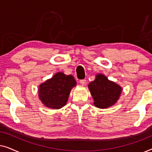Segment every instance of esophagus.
I'll list each match as a JSON object with an SVG mask.
<instances>
[{
  "label": "esophagus",
  "instance_id": "34e87169",
  "mask_svg": "<svg viewBox=\"0 0 152 152\" xmlns=\"http://www.w3.org/2000/svg\"><path fill=\"white\" fill-rule=\"evenodd\" d=\"M80 83L81 84V85H82V86H85V85H86V80H80Z\"/></svg>",
  "mask_w": 152,
  "mask_h": 152
}]
</instances>
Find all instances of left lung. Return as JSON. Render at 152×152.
Wrapping results in <instances>:
<instances>
[{"mask_svg":"<svg viewBox=\"0 0 152 152\" xmlns=\"http://www.w3.org/2000/svg\"><path fill=\"white\" fill-rule=\"evenodd\" d=\"M88 89L94 100L93 104L99 109H107L115 104L122 91L120 85L100 73L97 74L95 80L89 83Z\"/></svg>","mask_w":152,"mask_h":152,"instance_id":"obj_1","label":"left lung"}]
</instances>
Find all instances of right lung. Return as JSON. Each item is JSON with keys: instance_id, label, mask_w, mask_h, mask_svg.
Instances as JSON below:
<instances>
[{"instance_id": "obj_1", "label": "right lung", "mask_w": 152, "mask_h": 152, "mask_svg": "<svg viewBox=\"0 0 152 152\" xmlns=\"http://www.w3.org/2000/svg\"><path fill=\"white\" fill-rule=\"evenodd\" d=\"M74 77L58 72L39 85V97L43 104L52 109H59L68 102L72 88L76 86Z\"/></svg>"}]
</instances>
